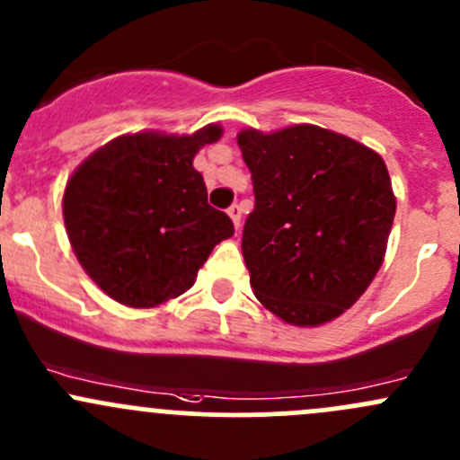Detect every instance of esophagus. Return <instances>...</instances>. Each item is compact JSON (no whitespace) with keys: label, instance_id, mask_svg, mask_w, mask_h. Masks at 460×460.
Returning <instances> with one entry per match:
<instances>
[{"label":"esophagus","instance_id":"1","mask_svg":"<svg viewBox=\"0 0 460 460\" xmlns=\"http://www.w3.org/2000/svg\"><path fill=\"white\" fill-rule=\"evenodd\" d=\"M226 213H229L231 220H234V226H235V229L240 231V220H243V211H240L238 204H231V207L226 208Z\"/></svg>","mask_w":460,"mask_h":460}]
</instances>
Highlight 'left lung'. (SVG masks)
<instances>
[{"label":"left lung","mask_w":460,"mask_h":460,"mask_svg":"<svg viewBox=\"0 0 460 460\" xmlns=\"http://www.w3.org/2000/svg\"><path fill=\"white\" fill-rule=\"evenodd\" d=\"M256 204L243 231L253 294L285 323L341 316L383 264L396 200L372 148L327 128L243 131Z\"/></svg>","instance_id":"1"}]
</instances>
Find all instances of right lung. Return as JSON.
<instances>
[{
	"mask_svg": "<svg viewBox=\"0 0 460 460\" xmlns=\"http://www.w3.org/2000/svg\"><path fill=\"white\" fill-rule=\"evenodd\" d=\"M216 124L193 136L115 137L73 173L64 193L68 240L104 294L128 307H155L196 282L234 222L207 202L193 157L220 137Z\"/></svg>",
	"mask_w": 460,
	"mask_h": 460,
	"instance_id": "1",
	"label": "right lung"
}]
</instances>
